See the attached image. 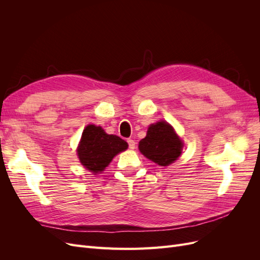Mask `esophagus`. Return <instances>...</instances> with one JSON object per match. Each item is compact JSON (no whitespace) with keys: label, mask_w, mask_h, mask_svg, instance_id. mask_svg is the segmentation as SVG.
<instances>
[{"label":"esophagus","mask_w":260,"mask_h":260,"mask_svg":"<svg viewBox=\"0 0 260 260\" xmlns=\"http://www.w3.org/2000/svg\"><path fill=\"white\" fill-rule=\"evenodd\" d=\"M127 142H128V144H129V148H131V149H135V148H136V142H135V140L128 139Z\"/></svg>","instance_id":"34e87169"}]
</instances>
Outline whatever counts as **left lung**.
Masks as SVG:
<instances>
[{
    "instance_id": "1",
    "label": "left lung",
    "mask_w": 260,
    "mask_h": 260,
    "mask_svg": "<svg viewBox=\"0 0 260 260\" xmlns=\"http://www.w3.org/2000/svg\"><path fill=\"white\" fill-rule=\"evenodd\" d=\"M139 149L159 166L174 162L182 151V141L167 122L159 121L148 127L147 135L140 141Z\"/></svg>"
}]
</instances>
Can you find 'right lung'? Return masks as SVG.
Masks as SVG:
<instances>
[{"label": "right lung", "mask_w": 260, "mask_h": 260, "mask_svg": "<svg viewBox=\"0 0 260 260\" xmlns=\"http://www.w3.org/2000/svg\"><path fill=\"white\" fill-rule=\"evenodd\" d=\"M128 148L121 138L107 135L101 127L89 124L83 130L78 156L83 166L91 172H101L108 166L114 156Z\"/></svg>", "instance_id": "1"}]
</instances>
